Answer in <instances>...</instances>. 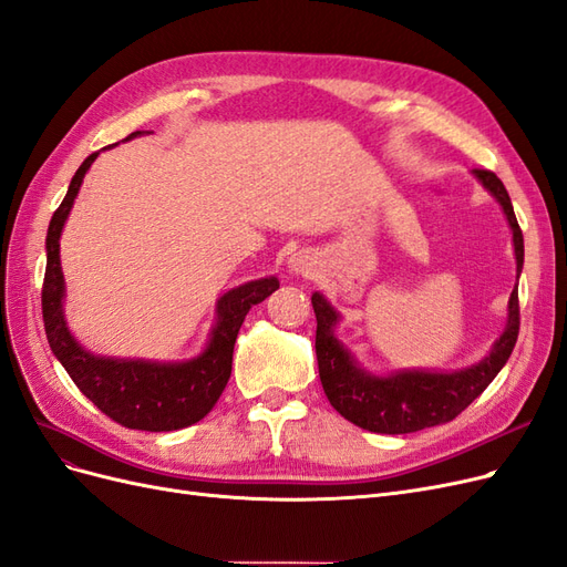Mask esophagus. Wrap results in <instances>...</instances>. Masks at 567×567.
<instances>
[{
  "label": "esophagus",
  "instance_id": "1",
  "mask_svg": "<svg viewBox=\"0 0 567 567\" xmlns=\"http://www.w3.org/2000/svg\"><path fill=\"white\" fill-rule=\"evenodd\" d=\"M288 267H290V275H309L311 258L302 256V252H296V256L288 260Z\"/></svg>",
  "mask_w": 567,
  "mask_h": 567
}]
</instances>
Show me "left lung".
<instances>
[{
	"label": "left lung",
	"instance_id": "left-lung-1",
	"mask_svg": "<svg viewBox=\"0 0 567 567\" xmlns=\"http://www.w3.org/2000/svg\"><path fill=\"white\" fill-rule=\"evenodd\" d=\"M478 183L499 202L506 223L514 234L516 279L523 269V231L509 194L493 171L476 168ZM311 307L317 315V361L323 392L338 413L361 429L375 434H410L426 426H436L455 420L483 389L491 384L504 363L509 361L518 340V286L512 290L506 307V326L495 340L491 354L478 363L441 373V370H396L389 375H373L357 363L351 351L336 338L340 321L330 302L315 292Z\"/></svg>",
	"mask_w": 567,
	"mask_h": 567
}]
</instances>
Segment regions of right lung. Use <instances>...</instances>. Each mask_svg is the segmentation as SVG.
Returning a JSON list of instances; mask_svg holds the SVG:
<instances>
[{"mask_svg": "<svg viewBox=\"0 0 567 567\" xmlns=\"http://www.w3.org/2000/svg\"><path fill=\"white\" fill-rule=\"evenodd\" d=\"M131 133L126 141L143 135ZM101 152H93L72 175L63 204L55 208L47 231V275L42 288V315L47 340L80 392L107 417L141 432H175L204 420L218 403L231 375V354L239 328L252 305L279 288L277 277L248 281L227 290L216 305V326L206 349L189 361L112 359L91 354L70 333L63 300L65 279L61 269V231L80 194L84 175Z\"/></svg>", "mask_w": 567, "mask_h": 567, "instance_id": "1", "label": "right lung"}]
</instances>
